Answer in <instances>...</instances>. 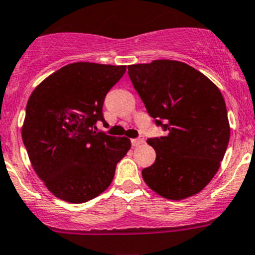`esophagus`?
<instances>
[{"instance_id": "obj_1", "label": "esophagus", "mask_w": 255, "mask_h": 255, "mask_svg": "<svg viewBox=\"0 0 255 255\" xmlns=\"http://www.w3.org/2000/svg\"><path fill=\"white\" fill-rule=\"evenodd\" d=\"M130 142H132V145H134V147H137V145L142 144V143H144V138L140 135V137L138 138H133V139H130Z\"/></svg>"}]
</instances>
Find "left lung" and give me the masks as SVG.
<instances>
[{
  "label": "left lung",
  "instance_id": "obj_1",
  "mask_svg": "<svg viewBox=\"0 0 255 255\" xmlns=\"http://www.w3.org/2000/svg\"><path fill=\"white\" fill-rule=\"evenodd\" d=\"M128 76L155 126L167 130L148 138L157 157L142 170L143 179L167 199L194 196L216 175L228 147L221 91L196 68L170 59L128 66Z\"/></svg>",
  "mask_w": 255,
  "mask_h": 255
}]
</instances>
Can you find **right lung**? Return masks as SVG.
<instances>
[{
	"instance_id": "add662e5",
	"label": "right lung",
	"mask_w": 255,
	"mask_h": 255,
	"mask_svg": "<svg viewBox=\"0 0 255 255\" xmlns=\"http://www.w3.org/2000/svg\"><path fill=\"white\" fill-rule=\"evenodd\" d=\"M126 66L77 62L47 77L26 107L22 139L32 167L57 198L83 203L115 177L130 140L97 132L103 103Z\"/></svg>"
}]
</instances>
